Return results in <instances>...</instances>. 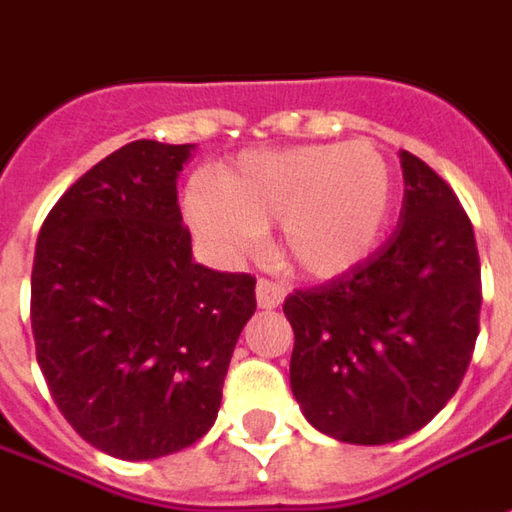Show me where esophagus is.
Returning <instances> with one entry per match:
<instances>
[{
  "label": "esophagus",
  "mask_w": 512,
  "mask_h": 512,
  "mask_svg": "<svg viewBox=\"0 0 512 512\" xmlns=\"http://www.w3.org/2000/svg\"><path fill=\"white\" fill-rule=\"evenodd\" d=\"M257 307H263V310H271V307L282 305V299H285V285L282 282L274 280H260L257 282Z\"/></svg>",
  "instance_id": "esophagus-1"
}]
</instances>
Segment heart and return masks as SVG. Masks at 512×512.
Instances as JSON below:
<instances>
[{"mask_svg": "<svg viewBox=\"0 0 512 512\" xmlns=\"http://www.w3.org/2000/svg\"><path fill=\"white\" fill-rule=\"evenodd\" d=\"M393 169L371 141L310 144L238 157L185 194L196 235L224 255H252L282 221V257L316 280L360 266L388 230Z\"/></svg>", "mask_w": 512, "mask_h": 512, "instance_id": "b5f03b06", "label": "heart"}]
</instances>
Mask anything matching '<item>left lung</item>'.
Segmentation results:
<instances>
[{
    "label": "left lung",
    "mask_w": 512,
    "mask_h": 512,
    "mask_svg": "<svg viewBox=\"0 0 512 512\" xmlns=\"http://www.w3.org/2000/svg\"><path fill=\"white\" fill-rule=\"evenodd\" d=\"M405 199L380 252L327 285L293 291L291 391L343 443L380 446L438 416L480 335V255L455 191L399 152Z\"/></svg>",
    "instance_id": "obj_1"
}]
</instances>
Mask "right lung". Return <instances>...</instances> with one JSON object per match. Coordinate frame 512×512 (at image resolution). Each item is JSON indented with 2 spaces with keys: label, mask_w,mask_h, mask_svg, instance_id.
Returning a JSON list of instances; mask_svg holds the SVG:
<instances>
[{
  "label": "right lung",
  "mask_w": 512,
  "mask_h": 512,
  "mask_svg": "<svg viewBox=\"0 0 512 512\" xmlns=\"http://www.w3.org/2000/svg\"><path fill=\"white\" fill-rule=\"evenodd\" d=\"M194 144L132 141L49 210L32 263V338L55 405L99 452L155 460L219 416L255 277L191 255L177 177Z\"/></svg>",
  "instance_id": "1"
}]
</instances>
